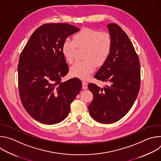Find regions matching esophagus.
Wrapping results in <instances>:
<instances>
[{"instance_id":"esophagus-1","label":"esophagus","mask_w":161,"mask_h":161,"mask_svg":"<svg viewBox=\"0 0 161 161\" xmlns=\"http://www.w3.org/2000/svg\"><path fill=\"white\" fill-rule=\"evenodd\" d=\"M88 83H87V82L86 81H83V82H82V88L83 89H84V90H86V89H87V88H88Z\"/></svg>"}]
</instances>
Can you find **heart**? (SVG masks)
<instances>
[{"label": "heart", "mask_w": 161, "mask_h": 161, "mask_svg": "<svg viewBox=\"0 0 161 161\" xmlns=\"http://www.w3.org/2000/svg\"><path fill=\"white\" fill-rule=\"evenodd\" d=\"M77 48L85 49L84 61L77 62L70 69L73 77L86 80L94 72L95 65L102 66L108 60L112 48V39L108 32L84 28L73 36L67 39L62 44V52L67 61L71 64L75 58Z\"/></svg>", "instance_id": "heart-1"}]
</instances>
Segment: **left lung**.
<instances>
[{
  "instance_id": "8db88e82",
  "label": "left lung",
  "mask_w": 161,
  "mask_h": 161,
  "mask_svg": "<svg viewBox=\"0 0 161 161\" xmlns=\"http://www.w3.org/2000/svg\"><path fill=\"white\" fill-rule=\"evenodd\" d=\"M107 27L112 39L111 52L94 78L109 85L103 88L93 83L88 85L94 96L89 113L102 124H112L124 117L140 87V63L130 40L117 24H109Z\"/></svg>"
}]
</instances>
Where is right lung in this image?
Returning <instances> with one entry per match:
<instances>
[{"mask_svg": "<svg viewBox=\"0 0 161 161\" xmlns=\"http://www.w3.org/2000/svg\"><path fill=\"white\" fill-rule=\"evenodd\" d=\"M79 31L67 24H44L34 32L20 54L18 65L20 99L37 122L51 125L64 120L81 89L78 78L61 81L69 71L62 44Z\"/></svg>", "mask_w": 161, "mask_h": 161, "instance_id": "right-lung-1", "label": "right lung"}]
</instances>
